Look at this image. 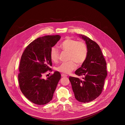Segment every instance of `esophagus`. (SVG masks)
<instances>
[{"mask_svg":"<svg viewBox=\"0 0 125 125\" xmlns=\"http://www.w3.org/2000/svg\"><path fill=\"white\" fill-rule=\"evenodd\" d=\"M61 76H62V77H65V76H67V75L66 74H64V73H62V74H61Z\"/></svg>","mask_w":125,"mask_h":125,"instance_id":"1","label":"esophagus"}]
</instances>
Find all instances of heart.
<instances>
[{
    "instance_id": "b5f03b06",
    "label": "heart",
    "mask_w": 125,
    "mask_h": 125,
    "mask_svg": "<svg viewBox=\"0 0 125 125\" xmlns=\"http://www.w3.org/2000/svg\"><path fill=\"white\" fill-rule=\"evenodd\" d=\"M60 48L64 52L68 53L67 62H62L57 68L58 71L68 73L76 67V63L81 65L86 61L88 53L86 43L82 41H77L70 38L63 40L60 45ZM60 52L58 49L53 47L50 51V58L54 62L58 61Z\"/></svg>"
}]
</instances>
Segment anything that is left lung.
Segmentation results:
<instances>
[{
	"label": "left lung",
	"instance_id": "left-lung-1",
	"mask_svg": "<svg viewBox=\"0 0 125 125\" xmlns=\"http://www.w3.org/2000/svg\"><path fill=\"white\" fill-rule=\"evenodd\" d=\"M87 44L88 53L86 61L75 74L82 79L69 77L75 99L81 103L92 101L102 93L107 75L106 62L98 44L87 36L79 35Z\"/></svg>",
	"mask_w": 125,
	"mask_h": 125
}]
</instances>
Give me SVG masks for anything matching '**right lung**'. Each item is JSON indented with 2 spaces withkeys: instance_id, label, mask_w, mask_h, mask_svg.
<instances>
[{
  "instance_id": "right-lung-1",
  "label": "right lung",
  "mask_w": 125,
  "mask_h": 125,
  "mask_svg": "<svg viewBox=\"0 0 125 125\" xmlns=\"http://www.w3.org/2000/svg\"><path fill=\"white\" fill-rule=\"evenodd\" d=\"M61 36H45L30 43L21 55L18 81L20 88L30 101L44 105L52 101L61 79L59 72H55L46 80L43 78L47 72H52L50 51L60 39Z\"/></svg>"
}]
</instances>
